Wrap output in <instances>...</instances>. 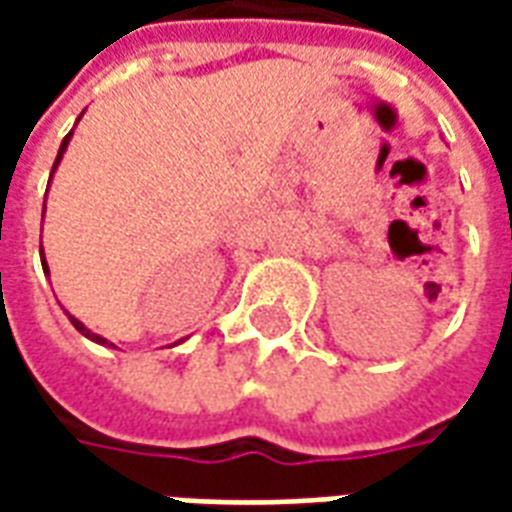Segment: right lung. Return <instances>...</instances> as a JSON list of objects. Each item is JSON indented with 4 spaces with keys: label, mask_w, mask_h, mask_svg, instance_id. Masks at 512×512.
Masks as SVG:
<instances>
[{
    "label": "right lung",
    "mask_w": 512,
    "mask_h": 512,
    "mask_svg": "<svg viewBox=\"0 0 512 512\" xmlns=\"http://www.w3.org/2000/svg\"><path fill=\"white\" fill-rule=\"evenodd\" d=\"M71 136H73V131L68 136H65V139H62V145H60V153H57V161H54V167H51V172H54V169H57V164H60V158H62V153H65V147H68V142H71ZM43 208H46V202H43ZM43 271H49V266H46V257H43ZM71 323L73 326H76V329H79V332L84 334V337H90V340H93V343H104V345H109L104 340V337H98V334H93L90 332V329H87V326H84L82 321H76V318H73L71 315Z\"/></svg>",
    "instance_id": "obj_1"
}]
</instances>
